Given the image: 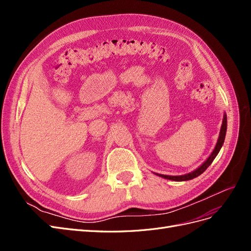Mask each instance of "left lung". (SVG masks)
Segmentation results:
<instances>
[{"label": "left lung", "mask_w": 251, "mask_h": 251, "mask_svg": "<svg viewBox=\"0 0 251 251\" xmlns=\"http://www.w3.org/2000/svg\"><path fill=\"white\" fill-rule=\"evenodd\" d=\"M226 130H227V116H226V113H224L221 130H220L219 138L217 140L216 147H215L214 151H211V154L209 155V157L199 166L198 169H196L195 171L188 173V174H185V175H180V176H169V175H162V174H157V173H154V174L157 175V176H159V177H161V178L168 179V180H173V181H187V180H192L196 177L200 176V175L203 172H205V170H206L208 166L211 164V162L215 160V158L219 154V151H220V150H221L223 143H224V140H225Z\"/></svg>", "instance_id": "obj_1"}]
</instances>
